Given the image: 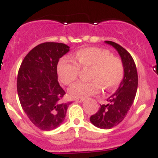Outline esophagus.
Wrapping results in <instances>:
<instances>
[{
  "label": "esophagus",
  "mask_w": 158,
  "mask_h": 158,
  "mask_svg": "<svg viewBox=\"0 0 158 158\" xmlns=\"http://www.w3.org/2000/svg\"><path fill=\"white\" fill-rule=\"evenodd\" d=\"M75 100H76V101L77 102V103H82V102H83L84 100H85V99H83V98H77V99H75Z\"/></svg>",
  "instance_id": "34e87169"
}]
</instances>
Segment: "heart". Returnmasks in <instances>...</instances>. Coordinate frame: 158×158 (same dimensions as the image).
Listing matches in <instances>:
<instances>
[{
  "instance_id": "heart-1",
  "label": "heart",
  "mask_w": 158,
  "mask_h": 158,
  "mask_svg": "<svg viewBox=\"0 0 158 158\" xmlns=\"http://www.w3.org/2000/svg\"><path fill=\"white\" fill-rule=\"evenodd\" d=\"M77 62L64 58L59 61L57 67L59 80L65 85H69L77 78L80 68L91 69L89 73L90 82L79 81L69 89V95L73 98H86L97 93L100 85L107 90L117 87L124 76V66L122 60L112 56L107 50L89 47L81 49L73 57Z\"/></svg>"
}]
</instances>
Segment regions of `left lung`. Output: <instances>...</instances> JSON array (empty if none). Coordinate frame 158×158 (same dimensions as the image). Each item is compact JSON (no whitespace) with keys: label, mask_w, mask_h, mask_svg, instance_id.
<instances>
[{"label":"left lung","mask_w":158,"mask_h":158,"mask_svg":"<svg viewBox=\"0 0 158 158\" xmlns=\"http://www.w3.org/2000/svg\"><path fill=\"white\" fill-rule=\"evenodd\" d=\"M105 43L112 46L118 53L124 66V76L115 93L100 105L97 112L90 117V122L101 129H111L120 123L133 104L138 89V73L133 58L127 50L111 41Z\"/></svg>","instance_id":"1"}]
</instances>
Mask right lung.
<instances>
[{"instance_id": "1", "label": "right lung", "mask_w": 158, "mask_h": 158, "mask_svg": "<svg viewBox=\"0 0 158 158\" xmlns=\"http://www.w3.org/2000/svg\"><path fill=\"white\" fill-rule=\"evenodd\" d=\"M69 51L64 43H41L25 56L19 67L16 85L19 102L32 123L43 131L58 127L71 104L62 102L65 93L57 73L58 61Z\"/></svg>"}]
</instances>
